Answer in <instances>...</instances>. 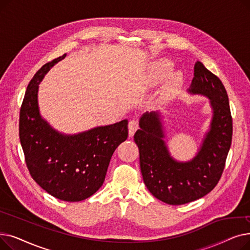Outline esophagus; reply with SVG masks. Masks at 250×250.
I'll use <instances>...</instances> for the list:
<instances>
[{
  "mask_svg": "<svg viewBox=\"0 0 250 250\" xmlns=\"http://www.w3.org/2000/svg\"><path fill=\"white\" fill-rule=\"evenodd\" d=\"M138 128H139V122L137 120L129 121V123H128V135H129V137H133Z\"/></svg>",
  "mask_w": 250,
  "mask_h": 250,
  "instance_id": "1",
  "label": "esophagus"
}]
</instances>
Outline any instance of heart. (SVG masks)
I'll use <instances>...</instances> for the list:
<instances>
[{
  "instance_id": "obj_1",
  "label": "heart",
  "mask_w": 250,
  "mask_h": 250,
  "mask_svg": "<svg viewBox=\"0 0 250 250\" xmlns=\"http://www.w3.org/2000/svg\"><path fill=\"white\" fill-rule=\"evenodd\" d=\"M171 70H172V63L168 60L162 59V60L154 62L151 64L150 71H149V78H150L151 84L155 85L163 81L164 79L170 74V72H171ZM181 80H182V77L180 73L175 72L171 74L167 81L166 89L169 90L176 87L177 85L180 84Z\"/></svg>"
}]
</instances>
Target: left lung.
I'll use <instances>...</instances> for the list:
<instances>
[{"label": "left lung", "instance_id": "obj_1", "mask_svg": "<svg viewBox=\"0 0 250 250\" xmlns=\"http://www.w3.org/2000/svg\"><path fill=\"white\" fill-rule=\"evenodd\" d=\"M188 92L209 99L213 116L209 129L196 155L180 162L170 155L160 112H146L140 118L134 140L139 148L140 167L149 191L168 205H183L212 191L221 178L232 142V116L226 89L203 62L194 64Z\"/></svg>", "mask_w": 250, "mask_h": 250}]
</instances>
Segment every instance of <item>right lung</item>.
Segmentation results:
<instances>
[{"label":"right lung","mask_w":250,"mask_h":250,"mask_svg":"<svg viewBox=\"0 0 250 250\" xmlns=\"http://www.w3.org/2000/svg\"><path fill=\"white\" fill-rule=\"evenodd\" d=\"M65 55L39 69L29 82L21 105L19 137L26 165L37 185L55 198L80 202L103 185L111 156L127 139V120L64 135L39 113L38 84Z\"/></svg>","instance_id":"right-lung-1"}]
</instances>
